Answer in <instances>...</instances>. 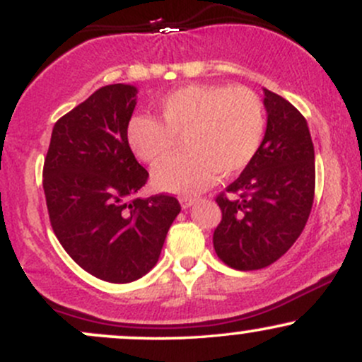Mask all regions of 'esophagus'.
Wrapping results in <instances>:
<instances>
[{"mask_svg":"<svg viewBox=\"0 0 362 362\" xmlns=\"http://www.w3.org/2000/svg\"><path fill=\"white\" fill-rule=\"evenodd\" d=\"M195 202H197V199H195V197H182L180 199V204H182V207H184V209H187V207H190V206H194Z\"/></svg>","mask_w":362,"mask_h":362,"instance_id":"esophagus-1","label":"esophagus"}]
</instances>
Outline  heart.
Segmentation results:
<instances>
[{"mask_svg":"<svg viewBox=\"0 0 362 362\" xmlns=\"http://www.w3.org/2000/svg\"><path fill=\"white\" fill-rule=\"evenodd\" d=\"M161 120L136 115L126 138L139 160L158 165L184 138V155L153 172V185L165 192L192 195L221 177L242 172L259 151L264 136V107L243 86L187 85L160 102Z\"/></svg>","mask_w":362,"mask_h":362,"instance_id":"b5f03b06","label":"heart"}]
</instances>
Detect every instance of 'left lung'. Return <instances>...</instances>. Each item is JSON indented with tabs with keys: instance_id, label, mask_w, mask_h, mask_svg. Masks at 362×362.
<instances>
[{
	"instance_id": "left-lung-1",
	"label": "left lung",
	"mask_w": 362,
	"mask_h": 362,
	"mask_svg": "<svg viewBox=\"0 0 362 362\" xmlns=\"http://www.w3.org/2000/svg\"><path fill=\"white\" fill-rule=\"evenodd\" d=\"M267 129L259 151L226 192L216 197L223 218L214 250L236 271L281 259L308 221L315 197V149L300 110L264 88Z\"/></svg>"
}]
</instances>
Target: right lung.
I'll list each match as a JSON object with an SVG mask.
<instances>
[{"mask_svg":"<svg viewBox=\"0 0 362 362\" xmlns=\"http://www.w3.org/2000/svg\"><path fill=\"white\" fill-rule=\"evenodd\" d=\"M138 88L107 85L54 124L42 185L49 219L69 257L115 284L148 274L180 213L167 194L136 197L148 172L127 144Z\"/></svg>","mask_w":362,"mask_h":362,"instance_id":"right-lung-1","label":"right lung"}]
</instances>
